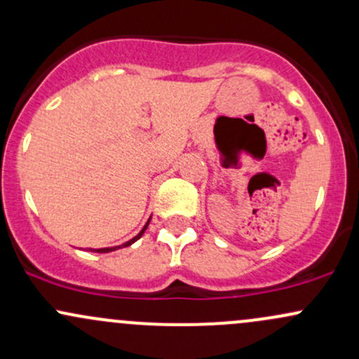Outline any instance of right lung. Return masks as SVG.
Here are the masks:
<instances>
[{
  "label": "right lung",
  "instance_id": "add662e5",
  "mask_svg": "<svg viewBox=\"0 0 359 359\" xmlns=\"http://www.w3.org/2000/svg\"><path fill=\"white\" fill-rule=\"evenodd\" d=\"M148 224H149V219H148V223L144 224V228H143V230H141L140 233H137L135 238H131V240H129V242L122 243V245H119V247H107V249H93V252H100V254H105V252H112V250H117V249H121V247H128V245H131V243H135L137 238H141V235L144 233V230H147V228H148Z\"/></svg>",
  "mask_w": 359,
  "mask_h": 359
}]
</instances>
